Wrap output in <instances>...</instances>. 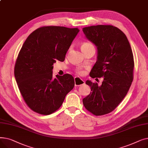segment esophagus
Wrapping results in <instances>:
<instances>
[{"label":"esophagus","instance_id":"1","mask_svg":"<svg viewBox=\"0 0 148 148\" xmlns=\"http://www.w3.org/2000/svg\"><path fill=\"white\" fill-rule=\"evenodd\" d=\"M74 83L75 86H80L85 83V82L82 79L79 78V77H74Z\"/></svg>","mask_w":148,"mask_h":148}]
</instances>
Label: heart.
Masks as SVG:
<instances>
[{
	"label": "heart",
	"mask_w": 148,
	"mask_h": 148,
	"mask_svg": "<svg viewBox=\"0 0 148 148\" xmlns=\"http://www.w3.org/2000/svg\"><path fill=\"white\" fill-rule=\"evenodd\" d=\"M92 47H94V45H93V44L89 42H83L81 44V49L82 50ZM77 73H78V74H79L80 75H82L84 74V71H82V70H81V69H79L78 71H77Z\"/></svg>",
	"instance_id": "heart-1"
}]
</instances>
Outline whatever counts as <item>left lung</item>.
Wrapping results in <instances>:
<instances>
[{"label":"left lung","instance_id":"8db88e82","mask_svg":"<svg viewBox=\"0 0 148 148\" xmlns=\"http://www.w3.org/2000/svg\"><path fill=\"white\" fill-rule=\"evenodd\" d=\"M83 32L98 49L89 75L96 80L103 77L100 86L86 81L91 92L83 103L93 114L102 116L113 111L127 94L134 77L133 54L126 35L115 26H91L83 28Z\"/></svg>","mask_w":148,"mask_h":148}]
</instances>
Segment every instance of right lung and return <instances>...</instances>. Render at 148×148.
Here are the masks:
<instances>
[{
	"mask_svg": "<svg viewBox=\"0 0 148 148\" xmlns=\"http://www.w3.org/2000/svg\"><path fill=\"white\" fill-rule=\"evenodd\" d=\"M79 32L76 28L43 26L31 33L18 54L14 75L20 92L34 112L49 115L58 110L74 86L69 74L53 77V65L64 61L66 53Z\"/></svg>",
	"mask_w": 148,
	"mask_h": 148,
	"instance_id": "1",
	"label": "right lung"
}]
</instances>
